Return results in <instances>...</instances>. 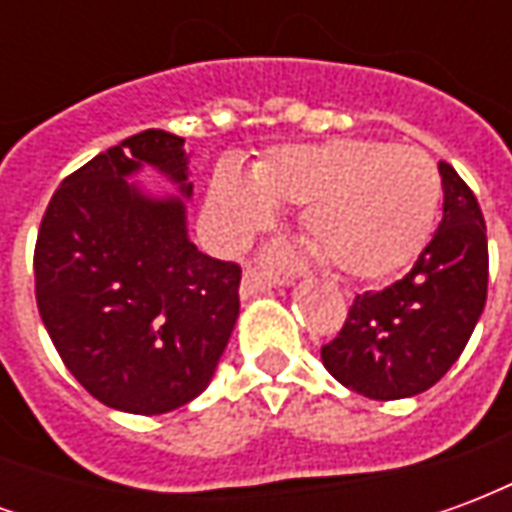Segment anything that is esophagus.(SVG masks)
<instances>
[{"label": "esophagus", "mask_w": 512, "mask_h": 512, "mask_svg": "<svg viewBox=\"0 0 512 512\" xmlns=\"http://www.w3.org/2000/svg\"><path fill=\"white\" fill-rule=\"evenodd\" d=\"M277 282L279 279L271 277V274L263 271V268L249 266L244 271V279H241V296H244V299H252V296H257V293H266V290L274 288Z\"/></svg>", "instance_id": "esophagus-1"}]
</instances>
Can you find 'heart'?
<instances>
[{
	"instance_id": "obj_1",
	"label": "heart",
	"mask_w": 512,
	"mask_h": 512,
	"mask_svg": "<svg viewBox=\"0 0 512 512\" xmlns=\"http://www.w3.org/2000/svg\"><path fill=\"white\" fill-rule=\"evenodd\" d=\"M441 200L436 161L417 147L376 139H332L277 147L249 178L216 167L205 222L224 249L246 244L274 219L301 208V230L326 266L351 279H381L419 255Z\"/></svg>"
}]
</instances>
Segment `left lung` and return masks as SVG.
Here are the masks:
<instances>
[{"label":"left lung","instance_id":"1","mask_svg":"<svg viewBox=\"0 0 512 512\" xmlns=\"http://www.w3.org/2000/svg\"><path fill=\"white\" fill-rule=\"evenodd\" d=\"M444 216L406 277L356 296L345 326L321 348L337 381L373 400L425 392L461 356L488 296L483 211L450 164H439Z\"/></svg>","mask_w":512,"mask_h":512}]
</instances>
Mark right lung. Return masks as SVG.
I'll return each instance as SVG.
<instances>
[{
  "label": "right lung",
  "instance_id": "add662e5",
  "mask_svg": "<svg viewBox=\"0 0 512 512\" xmlns=\"http://www.w3.org/2000/svg\"><path fill=\"white\" fill-rule=\"evenodd\" d=\"M158 168L191 197L183 139H123L62 180L35 244V299L57 354L104 406L167 414L211 384L241 310V266L189 241L186 205L128 184Z\"/></svg>",
  "mask_w": 512,
  "mask_h": 512
}]
</instances>
